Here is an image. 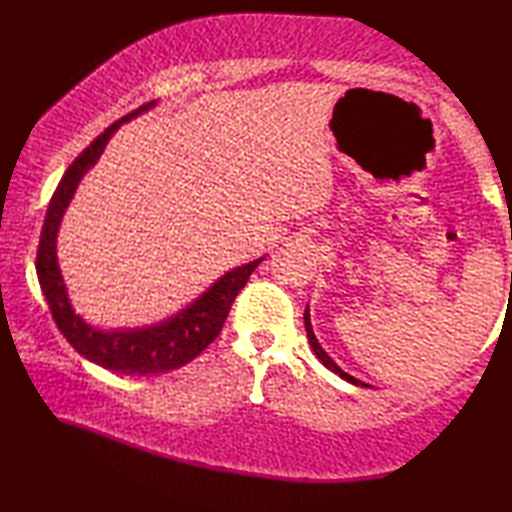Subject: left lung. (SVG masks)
<instances>
[{
	"mask_svg": "<svg viewBox=\"0 0 512 512\" xmlns=\"http://www.w3.org/2000/svg\"><path fill=\"white\" fill-rule=\"evenodd\" d=\"M303 324H306V333H308V339H310V346H312V351H315V355L319 357L321 360V364L326 366V369H330L333 373H337L339 378H344L346 382H351V384H357V387H369V384L366 382H362V380H357V378H353V375H348L346 371H342L339 369V366L330 360V355L324 351V348L319 346V342H317V337H315V333H312V326H310V312H308V308H306V312H303Z\"/></svg>",
	"mask_w": 512,
	"mask_h": 512,
	"instance_id": "left-lung-1",
	"label": "left lung"
}]
</instances>
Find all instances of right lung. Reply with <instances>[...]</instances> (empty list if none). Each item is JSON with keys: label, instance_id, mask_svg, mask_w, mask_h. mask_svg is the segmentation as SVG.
Here are the masks:
<instances>
[{"label": "right lung", "instance_id": "add662e5", "mask_svg": "<svg viewBox=\"0 0 512 512\" xmlns=\"http://www.w3.org/2000/svg\"><path fill=\"white\" fill-rule=\"evenodd\" d=\"M155 103H146L137 110L125 114L123 119L114 121L110 128L98 134L80 155L71 161L65 170L56 191L49 200L47 215H44L38 256H35V270H38L40 288L44 299L49 303L53 321L67 342L74 346L89 362L103 366L107 371L123 375H155L179 369V366L195 360L215 337L220 335L227 319L233 299L245 288L251 272L261 265L263 258L254 263L236 267L215 281L200 299H195L191 306L184 308L179 315L170 317L159 326L125 330V333H103L80 319L67 299V288L62 281L58 258H56V236L62 215L76 193V186L89 168L96 164V159L103 155L112 134L119 130L123 121L141 114Z\"/></svg>", "mask_w": 512, "mask_h": 512}]
</instances>
